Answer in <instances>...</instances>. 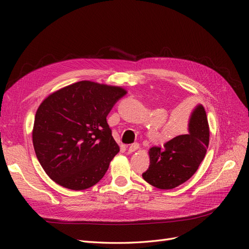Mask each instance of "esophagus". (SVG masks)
Wrapping results in <instances>:
<instances>
[{"label": "esophagus", "instance_id": "1", "mask_svg": "<svg viewBox=\"0 0 249 249\" xmlns=\"http://www.w3.org/2000/svg\"><path fill=\"white\" fill-rule=\"evenodd\" d=\"M139 148H140V145L138 144V143H133V144L130 145L127 149H129L130 153H134V152H136V150L139 149Z\"/></svg>", "mask_w": 249, "mask_h": 249}]
</instances>
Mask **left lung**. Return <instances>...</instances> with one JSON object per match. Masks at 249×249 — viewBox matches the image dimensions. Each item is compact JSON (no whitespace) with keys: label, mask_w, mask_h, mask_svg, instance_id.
<instances>
[{"label":"left lung","mask_w":249,"mask_h":249,"mask_svg":"<svg viewBox=\"0 0 249 249\" xmlns=\"http://www.w3.org/2000/svg\"><path fill=\"white\" fill-rule=\"evenodd\" d=\"M210 141L206 110L201 104L191 111L187 133L169 140L164 147L149 148V167L142 178L159 189H173L189 179L202 162Z\"/></svg>","instance_id":"8db88e82"}]
</instances>
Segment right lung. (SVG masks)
I'll use <instances>...</instances> for the list:
<instances>
[{"instance_id": "add662e5", "label": "right lung", "mask_w": 249, "mask_h": 249, "mask_svg": "<svg viewBox=\"0 0 249 249\" xmlns=\"http://www.w3.org/2000/svg\"><path fill=\"white\" fill-rule=\"evenodd\" d=\"M123 87L80 81L51 93L36 111L33 146L43 170L71 190L94 186L119 152L107 116Z\"/></svg>"}]
</instances>
